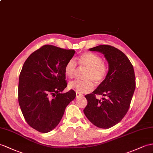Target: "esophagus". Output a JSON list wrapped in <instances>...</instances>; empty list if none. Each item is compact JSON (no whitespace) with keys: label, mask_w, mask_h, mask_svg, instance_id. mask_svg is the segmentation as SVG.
<instances>
[{"label":"esophagus","mask_w":153,"mask_h":153,"mask_svg":"<svg viewBox=\"0 0 153 153\" xmlns=\"http://www.w3.org/2000/svg\"><path fill=\"white\" fill-rule=\"evenodd\" d=\"M82 94H78V93H76V98L80 97H82Z\"/></svg>","instance_id":"34e87169"}]
</instances>
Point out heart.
<instances>
[{
  "mask_svg": "<svg viewBox=\"0 0 153 153\" xmlns=\"http://www.w3.org/2000/svg\"><path fill=\"white\" fill-rule=\"evenodd\" d=\"M79 63L81 67L88 69L84 77L86 80L72 81L69 83L68 87L78 94H88L94 89L92 81L96 84H99L105 80L107 74V68L100 56L91 53L82 54L79 58ZM76 69V61L74 59H69L65 66L66 76L71 79L75 74Z\"/></svg>",
  "mask_w": 153,
  "mask_h": 153,
  "instance_id": "obj_1",
  "label": "heart"
}]
</instances>
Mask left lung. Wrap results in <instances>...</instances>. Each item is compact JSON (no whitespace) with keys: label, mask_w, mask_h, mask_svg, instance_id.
<instances>
[{"label":"left lung","mask_w":153,"mask_h":153,"mask_svg":"<svg viewBox=\"0 0 153 153\" xmlns=\"http://www.w3.org/2000/svg\"><path fill=\"white\" fill-rule=\"evenodd\" d=\"M89 50L105 55L108 71L97 89L85 96L88 105L84 113L96 126L109 128L120 123L128 110L136 88L134 71L127 56L117 48L101 45ZM97 94L104 97L99 100Z\"/></svg>","instance_id":"8db88e82"}]
</instances>
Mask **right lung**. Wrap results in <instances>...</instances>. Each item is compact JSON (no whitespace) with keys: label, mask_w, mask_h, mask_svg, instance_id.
<instances>
[{"label":"right lung","mask_w":153,"mask_h":153,"mask_svg":"<svg viewBox=\"0 0 153 153\" xmlns=\"http://www.w3.org/2000/svg\"><path fill=\"white\" fill-rule=\"evenodd\" d=\"M75 53L46 45L33 52L24 63L19 79L18 100L27 123L47 133L56 126L65 108L75 98L67 87L65 66Z\"/></svg>","instance_id":"add662e5"}]
</instances>
